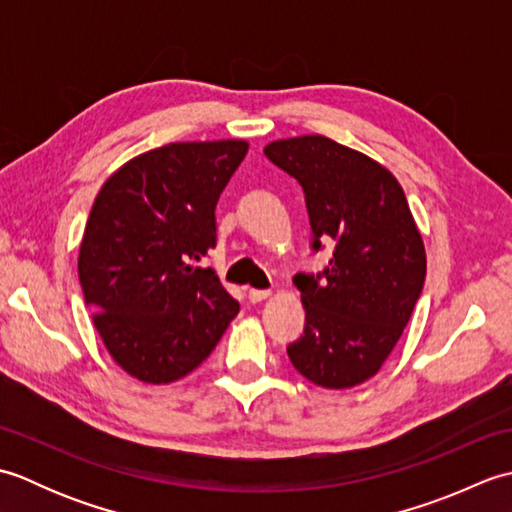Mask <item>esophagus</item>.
I'll return each instance as SVG.
<instances>
[{
	"label": "esophagus",
	"mask_w": 512,
	"mask_h": 512,
	"mask_svg": "<svg viewBox=\"0 0 512 512\" xmlns=\"http://www.w3.org/2000/svg\"><path fill=\"white\" fill-rule=\"evenodd\" d=\"M270 295H273V292H270V290H255V288L248 290V299L253 301V303H262V301L268 299Z\"/></svg>",
	"instance_id": "34e87169"
}]
</instances>
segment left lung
I'll return each instance as SVG.
<instances>
[{
    "label": "left lung",
    "mask_w": 512,
    "mask_h": 512,
    "mask_svg": "<svg viewBox=\"0 0 512 512\" xmlns=\"http://www.w3.org/2000/svg\"><path fill=\"white\" fill-rule=\"evenodd\" d=\"M264 154L303 187L312 248L334 246L323 273L292 279L306 328L290 361L314 385H361L396 347L427 275L405 191L380 162L319 134L275 140Z\"/></svg>",
    "instance_id": "obj_1"
}]
</instances>
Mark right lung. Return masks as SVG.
<instances>
[{"label":"right lung","mask_w":512,"mask_h":512,"mask_svg":"<svg viewBox=\"0 0 512 512\" xmlns=\"http://www.w3.org/2000/svg\"><path fill=\"white\" fill-rule=\"evenodd\" d=\"M246 140L169 143L105 180L85 224L79 279L116 365L143 383L191 374L239 312L211 268L215 204Z\"/></svg>","instance_id":"1"}]
</instances>
